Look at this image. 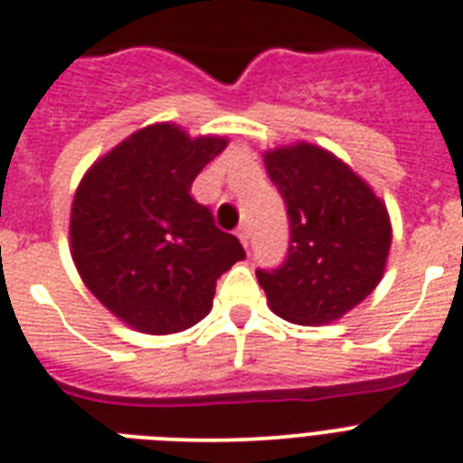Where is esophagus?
<instances>
[{
  "instance_id": "obj_1",
  "label": "esophagus",
  "mask_w": 463,
  "mask_h": 463,
  "mask_svg": "<svg viewBox=\"0 0 463 463\" xmlns=\"http://www.w3.org/2000/svg\"><path fill=\"white\" fill-rule=\"evenodd\" d=\"M235 235H238V238H240V242H242L244 250H247V247H250V228H247V225H240Z\"/></svg>"
}]
</instances>
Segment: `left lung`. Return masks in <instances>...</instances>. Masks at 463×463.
Wrapping results in <instances>:
<instances>
[{
	"label": "left lung",
	"mask_w": 463,
	"mask_h": 463,
	"mask_svg": "<svg viewBox=\"0 0 463 463\" xmlns=\"http://www.w3.org/2000/svg\"><path fill=\"white\" fill-rule=\"evenodd\" d=\"M264 164L290 219L285 261L257 270L270 311L297 326L337 321L381 283L388 209L345 161L309 142L266 152Z\"/></svg>",
	"instance_id": "left-lung-1"
}]
</instances>
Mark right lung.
I'll use <instances>...</instances> for the list:
<instances>
[{
  "mask_svg": "<svg viewBox=\"0 0 463 463\" xmlns=\"http://www.w3.org/2000/svg\"><path fill=\"white\" fill-rule=\"evenodd\" d=\"M154 123L116 145L82 175L71 206V254L88 290L114 317L149 335L190 328L212 311L216 280L242 261L240 240L190 194L225 149Z\"/></svg>",
  "mask_w": 463,
  "mask_h": 463,
  "instance_id": "1",
  "label": "right lung"
}]
</instances>
